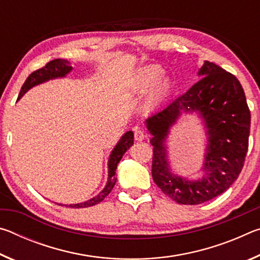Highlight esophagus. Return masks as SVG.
<instances>
[{
	"label": "esophagus",
	"instance_id": "obj_1",
	"mask_svg": "<svg viewBox=\"0 0 260 260\" xmlns=\"http://www.w3.org/2000/svg\"><path fill=\"white\" fill-rule=\"evenodd\" d=\"M146 132H143L142 129H136L134 132V139L136 141H142L144 140V138H146Z\"/></svg>",
	"mask_w": 260,
	"mask_h": 260
}]
</instances>
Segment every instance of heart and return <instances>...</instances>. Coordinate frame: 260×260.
<instances>
[{
	"mask_svg": "<svg viewBox=\"0 0 260 260\" xmlns=\"http://www.w3.org/2000/svg\"><path fill=\"white\" fill-rule=\"evenodd\" d=\"M164 69L159 65H147L140 68L133 77V87L138 91H146L151 88L148 95L149 107H156L169 98L172 91V82L162 77Z\"/></svg>",
	"mask_w": 260,
	"mask_h": 260,
	"instance_id": "heart-1",
	"label": "heart"
}]
</instances>
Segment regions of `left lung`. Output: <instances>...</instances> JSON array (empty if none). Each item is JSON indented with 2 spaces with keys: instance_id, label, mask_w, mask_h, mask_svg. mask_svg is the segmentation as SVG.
Segmentation results:
<instances>
[{
  "instance_id": "8db88e82",
  "label": "left lung",
  "mask_w": 260,
  "mask_h": 260,
  "mask_svg": "<svg viewBox=\"0 0 260 260\" xmlns=\"http://www.w3.org/2000/svg\"><path fill=\"white\" fill-rule=\"evenodd\" d=\"M200 80L183 95L147 118L153 147L152 179L179 204L197 205L219 196L239 178L249 147L250 110L235 76L205 60ZM182 112H199L208 129L202 178L184 179L170 172L166 139Z\"/></svg>"
}]
</instances>
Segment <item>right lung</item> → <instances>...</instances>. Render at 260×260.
Masks as SVG:
<instances>
[{
    "label": "right lung",
    "instance_id": "obj_1",
    "mask_svg": "<svg viewBox=\"0 0 260 260\" xmlns=\"http://www.w3.org/2000/svg\"><path fill=\"white\" fill-rule=\"evenodd\" d=\"M72 65L70 64V61L67 59H60L57 58L49 61V63L46 64V67H43L41 69L37 70L33 73H30L28 78L26 79V81L24 82L23 87H21L20 93L18 95V100L23 98V95L26 93V91L29 90L30 88H33L34 86L40 85L42 82H46L48 80H51V79H56V78H64L67 74L72 71ZM17 100V101H18ZM134 143V134L133 132H126V133L121 136V139L119 140V142L117 143V146L113 148V150L110 155L109 158V162H108V182L105 184V187L103 188L102 191H100L99 195H96L93 199L88 200L86 202H82V203H78V204H70L67 205L69 208H74V209H80V208H88V206H93L95 204L102 202L105 197L109 195V192L112 190V188L114 184H116L117 178L114 177L116 174V170H117V165L119 164L120 159L124 156V153L128 150L129 147L133 146ZM61 205V204H60Z\"/></svg>",
    "mask_w": 260,
    "mask_h": 260
}]
</instances>
